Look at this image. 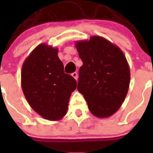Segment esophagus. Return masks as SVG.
I'll use <instances>...</instances> for the list:
<instances>
[{
    "instance_id": "esophagus-1",
    "label": "esophagus",
    "mask_w": 153,
    "mask_h": 153,
    "mask_svg": "<svg viewBox=\"0 0 153 153\" xmlns=\"http://www.w3.org/2000/svg\"><path fill=\"white\" fill-rule=\"evenodd\" d=\"M72 76H73V77L74 78V79H76V80H77V79H78V75H77V73H76V72H74V73H73V74H72Z\"/></svg>"
}]
</instances>
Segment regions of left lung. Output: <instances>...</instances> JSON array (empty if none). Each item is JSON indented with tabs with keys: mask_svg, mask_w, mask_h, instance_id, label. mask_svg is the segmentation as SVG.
I'll use <instances>...</instances> for the list:
<instances>
[{
	"mask_svg": "<svg viewBox=\"0 0 153 153\" xmlns=\"http://www.w3.org/2000/svg\"><path fill=\"white\" fill-rule=\"evenodd\" d=\"M75 46L83 61L78 91L93 116L111 117L125 100L130 83V70L123 52L100 36L78 40Z\"/></svg>",
	"mask_w": 153,
	"mask_h": 153,
	"instance_id": "8db88e82",
	"label": "left lung"
}]
</instances>
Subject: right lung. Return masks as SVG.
Masks as SVG:
<instances>
[{
    "mask_svg": "<svg viewBox=\"0 0 153 153\" xmlns=\"http://www.w3.org/2000/svg\"><path fill=\"white\" fill-rule=\"evenodd\" d=\"M58 49L40 44L24 60L21 86L31 108L46 120L54 121L67 114L76 81L65 74Z\"/></svg>",
    "mask_w": 153,
    "mask_h": 153,
    "instance_id": "1",
    "label": "right lung"
}]
</instances>
